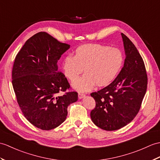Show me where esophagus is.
<instances>
[{
    "instance_id": "obj_1",
    "label": "esophagus",
    "mask_w": 160,
    "mask_h": 160,
    "mask_svg": "<svg viewBox=\"0 0 160 160\" xmlns=\"http://www.w3.org/2000/svg\"><path fill=\"white\" fill-rule=\"evenodd\" d=\"M85 96H86V95H85V94H84V93H80V92H79V93H78L79 99H82L85 97Z\"/></svg>"
}]
</instances>
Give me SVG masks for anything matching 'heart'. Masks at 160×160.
Instances as JSON below:
<instances>
[{
	"mask_svg": "<svg viewBox=\"0 0 160 160\" xmlns=\"http://www.w3.org/2000/svg\"><path fill=\"white\" fill-rule=\"evenodd\" d=\"M123 62L124 55L118 48L85 44L77 48L74 56H66L62 68L66 78L74 80L85 68L87 73L72 83L76 90L84 92L91 90L96 84L102 87L112 82Z\"/></svg>",
	"mask_w": 160,
	"mask_h": 160,
	"instance_id": "heart-1",
	"label": "heart"
}]
</instances>
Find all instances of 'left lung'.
<instances>
[{
	"label": "left lung",
	"instance_id": "8db88e82",
	"mask_svg": "<svg viewBox=\"0 0 160 160\" xmlns=\"http://www.w3.org/2000/svg\"><path fill=\"white\" fill-rule=\"evenodd\" d=\"M125 52L123 68L112 83L92 92L95 108L91 118L95 125L106 131L121 129L139 112L147 88L143 59L127 36L121 33Z\"/></svg>",
	"mask_w": 160,
	"mask_h": 160
}]
</instances>
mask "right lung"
I'll use <instances>...</instances> for the list:
<instances>
[{"label": "right lung", "instance_id": "1", "mask_svg": "<svg viewBox=\"0 0 160 160\" xmlns=\"http://www.w3.org/2000/svg\"><path fill=\"white\" fill-rule=\"evenodd\" d=\"M70 45L39 32L25 42L15 58L12 84L26 118L43 130L56 128L68 116V107L78 100L66 77L58 70V61Z\"/></svg>", "mask_w": 160, "mask_h": 160}]
</instances>
